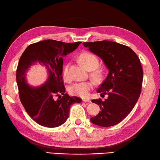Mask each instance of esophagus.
Returning <instances> with one entry per match:
<instances>
[{"mask_svg":"<svg viewBox=\"0 0 160 160\" xmlns=\"http://www.w3.org/2000/svg\"><path fill=\"white\" fill-rule=\"evenodd\" d=\"M82 100L83 102H91V100L88 98H83Z\"/></svg>","mask_w":160,"mask_h":160,"instance_id":"esophagus-1","label":"esophagus"}]
</instances>
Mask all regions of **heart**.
Segmentation results:
<instances>
[{
	"mask_svg": "<svg viewBox=\"0 0 160 160\" xmlns=\"http://www.w3.org/2000/svg\"><path fill=\"white\" fill-rule=\"evenodd\" d=\"M78 59L82 64L88 70H92L91 76L94 78L99 80L102 77V72L101 69H98L99 64V60L93 53L90 52H83L78 56ZM69 64L64 66L63 69V75L66 79L69 78ZM93 88V83L91 82H83L75 83L70 86L69 88V93L72 96L82 98H87L89 95V91Z\"/></svg>",
	"mask_w": 160,
	"mask_h": 160,
	"instance_id": "heart-1",
	"label": "heart"
}]
</instances>
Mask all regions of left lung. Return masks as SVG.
Here are the masks:
<instances>
[{"label": "left lung", "instance_id": "obj_1", "mask_svg": "<svg viewBox=\"0 0 160 160\" xmlns=\"http://www.w3.org/2000/svg\"><path fill=\"white\" fill-rule=\"evenodd\" d=\"M83 45L99 56L109 70L97 90L108 98L92 100L100 106V111L91 117V122L103 127L116 125L131 112L141 95L143 74L141 61L129 47L116 42L101 41Z\"/></svg>", "mask_w": 160, "mask_h": 160}]
</instances>
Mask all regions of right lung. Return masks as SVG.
<instances>
[{"label": "right lung", "mask_w": 160, "mask_h": 160, "mask_svg": "<svg viewBox=\"0 0 160 160\" xmlns=\"http://www.w3.org/2000/svg\"><path fill=\"white\" fill-rule=\"evenodd\" d=\"M81 43L39 41L29 45L19 58L16 72L19 98L27 114L39 125L54 128L63 124L68 118L71 105L82 102L80 98L65 93L62 77L63 56L74 51ZM37 63L47 67L49 77L44 85L33 88L26 83V73Z\"/></svg>", "instance_id": "right-lung-1"}]
</instances>
